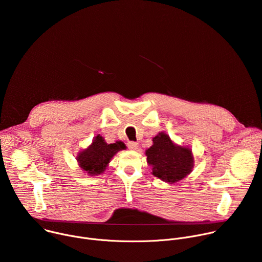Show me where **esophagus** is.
I'll list each match as a JSON object with an SVG mask.
<instances>
[{
	"label": "esophagus",
	"instance_id": "obj_1",
	"mask_svg": "<svg viewBox=\"0 0 262 262\" xmlns=\"http://www.w3.org/2000/svg\"><path fill=\"white\" fill-rule=\"evenodd\" d=\"M127 146H128L130 150H137L138 147H139V144L137 142H128Z\"/></svg>",
	"mask_w": 262,
	"mask_h": 262
}]
</instances>
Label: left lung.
<instances>
[{"instance_id":"8db88e82","label":"left lung","mask_w":262,"mask_h":262,"mask_svg":"<svg viewBox=\"0 0 262 262\" xmlns=\"http://www.w3.org/2000/svg\"><path fill=\"white\" fill-rule=\"evenodd\" d=\"M152 142L145 151L147 164L152 167V175L165 182L175 183L191 174L194 156L190 147L174 143L165 132H160Z\"/></svg>"}]
</instances>
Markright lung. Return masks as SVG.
Instances as JSON below:
<instances>
[{
    "mask_svg": "<svg viewBox=\"0 0 262 262\" xmlns=\"http://www.w3.org/2000/svg\"><path fill=\"white\" fill-rule=\"evenodd\" d=\"M125 148L126 146L121 141L107 144L103 137L97 135L87 148L79 152L77 161L84 173L90 176H97L104 172L114 156Z\"/></svg>",
    "mask_w": 262,
    "mask_h": 262,
    "instance_id": "right-lung-1",
    "label": "right lung"
}]
</instances>
